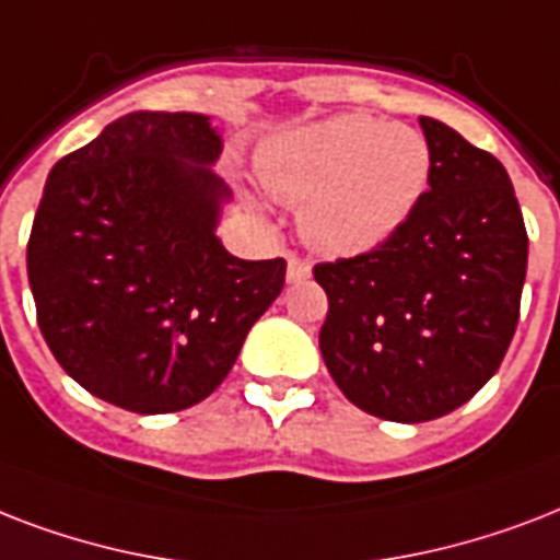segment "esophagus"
<instances>
[{
	"instance_id": "34e87169",
	"label": "esophagus",
	"mask_w": 560,
	"mask_h": 560,
	"mask_svg": "<svg viewBox=\"0 0 560 560\" xmlns=\"http://www.w3.org/2000/svg\"><path fill=\"white\" fill-rule=\"evenodd\" d=\"M312 275V266L306 262V259H301L298 254H289V283H301V280H306V277Z\"/></svg>"
}]
</instances>
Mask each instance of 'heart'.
<instances>
[{
  "mask_svg": "<svg viewBox=\"0 0 560 560\" xmlns=\"http://www.w3.org/2000/svg\"><path fill=\"white\" fill-rule=\"evenodd\" d=\"M432 145L418 128L365 114L332 116L262 145L259 180L277 201L301 207L312 248L368 254L415 215L432 180Z\"/></svg>",
  "mask_w": 560,
  "mask_h": 560,
  "instance_id": "1",
  "label": "heart"
}]
</instances>
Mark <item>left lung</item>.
Here are the masks:
<instances>
[{
  "label": "left lung",
  "instance_id": "left-lung-1",
  "mask_svg": "<svg viewBox=\"0 0 560 560\" xmlns=\"http://www.w3.org/2000/svg\"><path fill=\"white\" fill-rule=\"evenodd\" d=\"M432 145L423 201L380 248L312 275L327 292L320 357L368 415L423 423L465 406L520 320L528 236L500 160L420 116Z\"/></svg>",
  "mask_w": 560,
  "mask_h": 560
}]
</instances>
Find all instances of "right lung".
Returning <instances> with one entry per match:
<instances>
[{
    "label": "right lung",
    "mask_w": 560,
    "mask_h": 560,
    "mask_svg": "<svg viewBox=\"0 0 560 560\" xmlns=\"http://www.w3.org/2000/svg\"><path fill=\"white\" fill-rule=\"evenodd\" d=\"M201 114L137 110L49 172L28 236L37 324L60 368L137 415L189 409L228 376L285 259L215 240L228 186Z\"/></svg>",
    "instance_id": "right-lung-1"
}]
</instances>
